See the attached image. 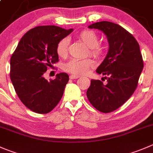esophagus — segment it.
<instances>
[{
  "instance_id": "34e87169",
  "label": "esophagus",
  "mask_w": 153,
  "mask_h": 153,
  "mask_svg": "<svg viewBox=\"0 0 153 153\" xmlns=\"http://www.w3.org/2000/svg\"><path fill=\"white\" fill-rule=\"evenodd\" d=\"M80 76H78V75H72L69 76V78L70 79H77V78H79Z\"/></svg>"
}]
</instances>
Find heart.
<instances>
[{"mask_svg": "<svg viewBox=\"0 0 153 153\" xmlns=\"http://www.w3.org/2000/svg\"><path fill=\"white\" fill-rule=\"evenodd\" d=\"M79 40L85 44L89 48V54L95 58H100L104 54V50L99 45V37L95 32L90 30H82L78 35ZM69 41L65 37L60 39L56 46V52L60 57H66L68 54ZM94 65L93 60L90 58L78 60L72 59L65 63L63 69L65 72L74 75H82L87 73L89 69Z\"/></svg>", "mask_w": 153, "mask_h": 153, "instance_id": "b5f03b06", "label": "heart"}]
</instances>
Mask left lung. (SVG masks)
<instances>
[{"mask_svg": "<svg viewBox=\"0 0 153 153\" xmlns=\"http://www.w3.org/2000/svg\"><path fill=\"white\" fill-rule=\"evenodd\" d=\"M89 28L100 30L107 36L109 50L96 69L98 74L105 75L108 83L92 79L87 99L98 111L112 112L122 106L137 88L143 68L140 46L129 32L117 24L104 21Z\"/></svg>", "mask_w": 153, "mask_h": 153, "instance_id": "left-lung-1", "label": "left lung"}]
</instances>
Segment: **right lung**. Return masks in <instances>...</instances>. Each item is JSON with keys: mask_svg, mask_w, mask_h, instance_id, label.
<instances>
[{"mask_svg": "<svg viewBox=\"0 0 153 153\" xmlns=\"http://www.w3.org/2000/svg\"><path fill=\"white\" fill-rule=\"evenodd\" d=\"M72 30L54 25L37 26L22 36L12 54L10 79L22 103L33 112L48 114L63 96L69 75L63 72L48 81L44 74L59 61L57 42Z\"/></svg>", "mask_w": 153, "mask_h": 153, "instance_id": "right-lung-1", "label": "right lung"}]
</instances>
